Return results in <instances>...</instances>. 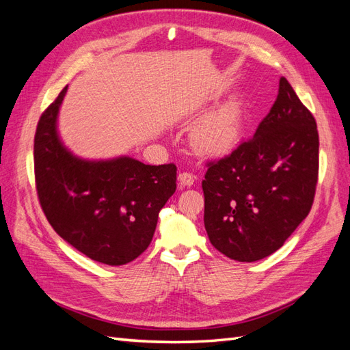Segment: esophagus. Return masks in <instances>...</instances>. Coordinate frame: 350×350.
Listing matches in <instances>:
<instances>
[{
    "label": "esophagus",
    "instance_id": "1",
    "mask_svg": "<svg viewBox=\"0 0 350 350\" xmlns=\"http://www.w3.org/2000/svg\"><path fill=\"white\" fill-rule=\"evenodd\" d=\"M178 181H179V184H181V187H191L196 181V176L193 174L183 172V174H179Z\"/></svg>",
    "mask_w": 350,
    "mask_h": 350
}]
</instances>
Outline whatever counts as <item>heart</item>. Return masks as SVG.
<instances>
[{
  "label": "heart",
  "instance_id": "1",
  "mask_svg": "<svg viewBox=\"0 0 350 350\" xmlns=\"http://www.w3.org/2000/svg\"><path fill=\"white\" fill-rule=\"evenodd\" d=\"M243 105L230 98L203 116L191 131V144L203 156L219 157L230 153L238 146L243 131Z\"/></svg>",
  "mask_w": 350,
  "mask_h": 350
}]
</instances>
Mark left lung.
<instances>
[{
    "label": "left lung",
    "mask_w": 350,
    "mask_h": 350,
    "mask_svg": "<svg viewBox=\"0 0 350 350\" xmlns=\"http://www.w3.org/2000/svg\"><path fill=\"white\" fill-rule=\"evenodd\" d=\"M319 131L284 77L252 139L207 163L204 226L226 257L252 262L278 251L308 216L319 179Z\"/></svg>",
    "instance_id": "8db88e82"
}]
</instances>
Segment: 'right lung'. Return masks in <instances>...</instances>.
Instances as JSON below:
<instances>
[{
  "mask_svg": "<svg viewBox=\"0 0 350 350\" xmlns=\"http://www.w3.org/2000/svg\"><path fill=\"white\" fill-rule=\"evenodd\" d=\"M67 88L42 113L35 134V179L57 234L84 256L122 266L150 245L159 211L176 189V166L129 156L86 161L59 140L57 118Z\"/></svg>",
  "mask_w": 350,
  "mask_h": 350,
  "instance_id": "obj_1",
  "label": "right lung"
}]
</instances>
